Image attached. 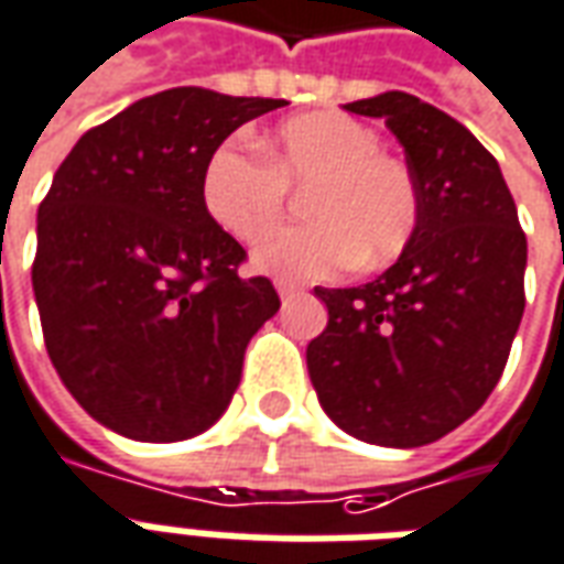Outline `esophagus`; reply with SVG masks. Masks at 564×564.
I'll return each instance as SVG.
<instances>
[{
    "label": "esophagus",
    "mask_w": 564,
    "mask_h": 564,
    "mask_svg": "<svg viewBox=\"0 0 564 564\" xmlns=\"http://www.w3.org/2000/svg\"><path fill=\"white\" fill-rule=\"evenodd\" d=\"M278 293H281V299H290V295L299 293V286H293V283L278 281Z\"/></svg>",
    "instance_id": "1"
}]
</instances>
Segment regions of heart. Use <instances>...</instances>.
I'll list each match as a JSON object with an SVG mask.
<instances>
[{"mask_svg":"<svg viewBox=\"0 0 564 564\" xmlns=\"http://www.w3.org/2000/svg\"><path fill=\"white\" fill-rule=\"evenodd\" d=\"M259 148L216 145L200 176L204 210L243 243L278 226L290 188H308L311 223L269 235L256 247V269L283 281H323L348 265L381 269L412 241L421 214L415 176L381 152L369 124L311 112L278 124Z\"/></svg>","mask_w":564,"mask_h":564,"instance_id":"heart-1","label":"heart"}]
</instances>
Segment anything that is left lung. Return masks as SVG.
Here are the masks:
<instances>
[{
	"label": "left lung",
	"mask_w": 564,
	"mask_h": 564,
	"mask_svg": "<svg viewBox=\"0 0 564 564\" xmlns=\"http://www.w3.org/2000/svg\"><path fill=\"white\" fill-rule=\"evenodd\" d=\"M384 118L419 186V228L381 278L323 290L308 345L323 412L357 440L412 448L474 415L501 378L525 311V231L486 145L403 90L345 106Z\"/></svg>",
	"instance_id": "left-lung-1"
}]
</instances>
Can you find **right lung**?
Wrapping results in <instances>:
<instances>
[{
  "mask_svg": "<svg viewBox=\"0 0 564 564\" xmlns=\"http://www.w3.org/2000/svg\"><path fill=\"white\" fill-rule=\"evenodd\" d=\"M278 106L204 88L143 97L73 145L39 204L45 348L78 405L121 436L207 431L281 308L269 278L238 274L243 247L200 200L216 145Z\"/></svg>",
  "mask_w": 564,
  "mask_h": 564,
  "instance_id": "add662e5",
  "label": "right lung"
}]
</instances>
